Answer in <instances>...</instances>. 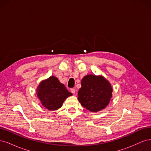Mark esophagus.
Listing matches in <instances>:
<instances>
[{"instance_id": "1", "label": "esophagus", "mask_w": 151, "mask_h": 151, "mask_svg": "<svg viewBox=\"0 0 151 151\" xmlns=\"http://www.w3.org/2000/svg\"><path fill=\"white\" fill-rule=\"evenodd\" d=\"M70 91H71V93H73V94H75V93H76V90H75V89H74V88L70 89Z\"/></svg>"}]
</instances>
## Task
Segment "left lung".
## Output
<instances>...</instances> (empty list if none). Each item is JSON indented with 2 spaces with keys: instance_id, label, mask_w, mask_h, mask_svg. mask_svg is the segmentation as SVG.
Here are the masks:
<instances>
[{
  "instance_id": "1",
  "label": "left lung",
  "mask_w": 151,
  "mask_h": 151,
  "mask_svg": "<svg viewBox=\"0 0 151 151\" xmlns=\"http://www.w3.org/2000/svg\"><path fill=\"white\" fill-rule=\"evenodd\" d=\"M112 87L104 77L87 75L81 81L78 100L81 105L92 112L104 109L112 97Z\"/></svg>"
}]
</instances>
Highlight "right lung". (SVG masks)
Instances as JSON below:
<instances>
[{
  "label": "right lung",
  "instance_id": "add662e5",
  "mask_svg": "<svg viewBox=\"0 0 151 151\" xmlns=\"http://www.w3.org/2000/svg\"><path fill=\"white\" fill-rule=\"evenodd\" d=\"M36 94L43 106L52 111L60 108L65 99L72 95L64 84L53 76L41 82L36 89Z\"/></svg>",
  "mask_w": 151,
  "mask_h": 151
}]
</instances>
